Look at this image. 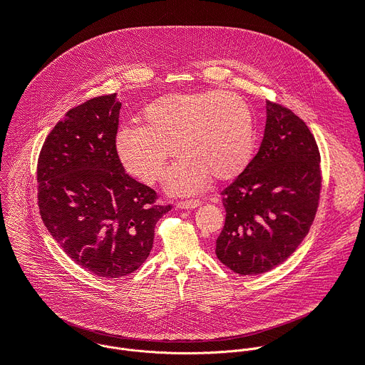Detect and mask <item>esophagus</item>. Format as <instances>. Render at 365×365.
I'll return each instance as SVG.
<instances>
[{
    "instance_id": "obj_1",
    "label": "esophagus",
    "mask_w": 365,
    "mask_h": 365,
    "mask_svg": "<svg viewBox=\"0 0 365 365\" xmlns=\"http://www.w3.org/2000/svg\"><path fill=\"white\" fill-rule=\"evenodd\" d=\"M202 205L200 200H185V202H179L178 203V207L179 209H185V210H192V209H196Z\"/></svg>"
}]
</instances>
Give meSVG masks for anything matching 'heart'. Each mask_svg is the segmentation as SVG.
<instances>
[{"label":"heart","instance_id":"1","mask_svg":"<svg viewBox=\"0 0 365 365\" xmlns=\"http://www.w3.org/2000/svg\"><path fill=\"white\" fill-rule=\"evenodd\" d=\"M145 125L122 128L116 150L128 173L152 183L162 178L179 152L183 159L168 178L172 195H192L213 178L229 182L249 166L255 149V126L249 106L225 91L178 92L149 103Z\"/></svg>","mask_w":365,"mask_h":365}]
</instances>
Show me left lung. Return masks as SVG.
<instances>
[{
    "label": "left lung",
    "mask_w": 365,
    "mask_h": 365,
    "mask_svg": "<svg viewBox=\"0 0 365 365\" xmlns=\"http://www.w3.org/2000/svg\"><path fill=\"white\" fill-rule=\"evenodd\" d=\"M257 155L223 192L226 222L217 259L242 276L266 273L287 260L314 220L320 152L307 125L290 109L266 101Z\"/></svg>",
    "instance_id": "obj_1"
}]
</instances>
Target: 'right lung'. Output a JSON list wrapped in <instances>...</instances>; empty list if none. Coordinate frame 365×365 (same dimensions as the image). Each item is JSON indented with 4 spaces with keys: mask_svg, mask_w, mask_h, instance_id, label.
Instances as JSON below:
<instances>
[{
    "mask_svg": "<svg viewBox=\"0 0 365 365\" xmlns=\"http://www.w3.org/2000/svg\"><path fill=\"white\" fill-rule=\"evenodd\" d=\"M116 93L66 112L46 136L36 168L43 225L78 266L119 279L148 259L158 220L170 210L132 179L116 152Z\"/></svg>",
    "mask_w": 365,
    "mask_h": 365,
    "instance_id": "add662e5",
    "label": "right lung"
}]
</instances>
